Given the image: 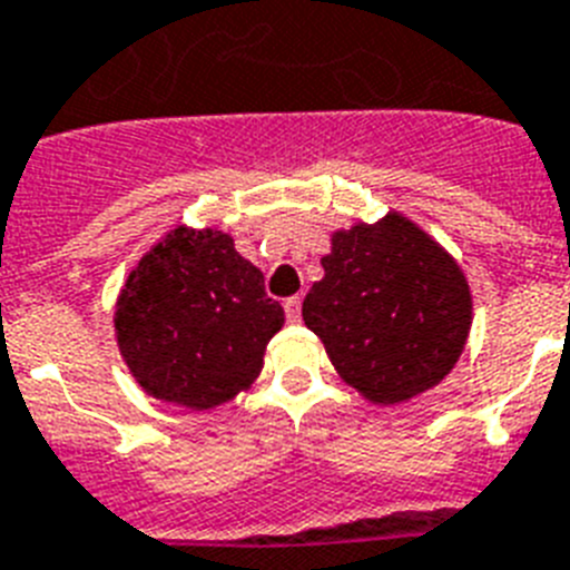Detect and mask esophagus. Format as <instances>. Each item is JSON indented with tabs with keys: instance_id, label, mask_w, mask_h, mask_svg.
Masks as SVG:
<instances>
[{
	"instance_id": "1",
	"label": "esophagus",
	"mask_w": 570,
	"mask_h": 570,
	"mask_svg": "<svg viewBox=\"0 0 570 570\" xmlns=\"http://www.w3.org/2000/svg\"><path fill=\"white\" fill-rule=\"evenodd\" d=\"M285 317H288V323H299V317H303V299L299 296L285 299Z\"/></svg>"
}]
</instances>
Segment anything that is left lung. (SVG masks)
Segmentation results:
<instances>
[{"label":"left lung","mask_w":570,"mask_h":570,"mask_svg":"<svg viewBox=\"0 0 570 570\" xmlns=\"http://www.w3.org/2000/svg\"><path fill=\"white\" fill-rule=\"evenodd\" d=\"M303 320L370 402L425 393L458 364L472 294L449 253L402 215L335 233Z\"/></svg>","instance_id":"left-lung-1"}]
</instances>
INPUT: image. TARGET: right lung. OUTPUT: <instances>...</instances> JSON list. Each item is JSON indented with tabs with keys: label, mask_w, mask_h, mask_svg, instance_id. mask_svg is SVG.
Returning <instances> with one entry per match:
<instances>
[{
	"label": "right lung",
	"mask_w": 570,
	"mask_h": 570,
	"mask_svg": "<svg viewBox=\"0 0 570 570\" xmlns=\"http://www.w3.org/2000/svg\"><path fill=\"white\" fill-rule=\"evenodd\" d=\"M285 312L218 229L177 227L130 271L116 337L145 393L209 411L250 387Z\"/></svg>",
	"instance_id": "add662e5"
}]
</instances>
